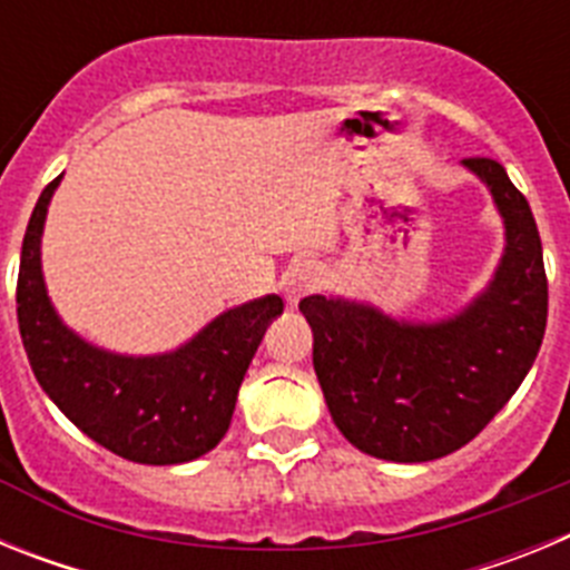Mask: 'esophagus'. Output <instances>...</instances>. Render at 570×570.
Wrapping results in <instances>:
<instances>
[{
  "mask_svg": "<svg viewBox=\"0 0 570 570\" xmlns=\"http://www.w3.org/2000/svg\"><path fill=\"white\" fill-rule=\"evenodd\" d=\"M316 288V268L314 262H294L285 274H282V296L288 305H296L305 294Z\"/></svg>",
  "mask_w": 570,
  "mask_h": 570,
  "instance_id": "esophagus-1",
  "label": "esophagus"
}]
</instances>
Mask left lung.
Here are the masks:
<instances>
[{
  "label": "left lung",
  "instance_id": "left-lung-1",
  "mask_svg": "<svg viewBox=\"0 0 570 570\" xmlns=\"http://www.w3.org/2000/svg\"><path fill=\"white\" fill-rule=\"evenodd\" d=\"M462 168L491 194L505 245L460 311L407 320L340 294L299 302L331 420L376 460L431 462L468 445L522 385L546 336L548 282L528 199L493 159Z\"/></svg>",
  "mask_w": 570,
  "mask_h": 570
}]
</instances>
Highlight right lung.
Listing matches in <instances>:
<instances>
[{"label": "right lung", "instance_id": "obj_1", "mask_svg": "<svg viewBox=\"0 0 570 570\" xmlns=\"http://www.w3.org/2000/svg\"><path fill=\"white\" fill-rule=\"evenodd\" d=\"M62 174L30 214L17 282V316L33 376L90 440L139 465H183L219 445L236 394L271 322L276 294L223 311L163 354H119L59 316L42 274V234Z\"/></svg>", "mask_w": 570, "mask_h": 570}]
</instances>
